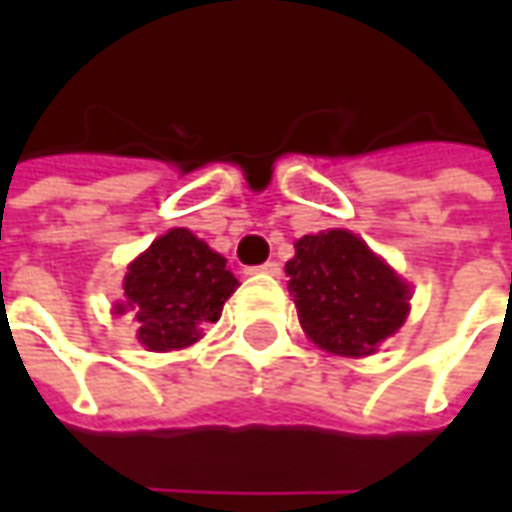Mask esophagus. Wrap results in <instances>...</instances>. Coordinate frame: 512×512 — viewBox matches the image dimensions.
<instances>
[{"instance_id": "esophagus-1", "label": "esophagus", "mask_w": 512, "mask_h": 512, "mask_svg": "<svg viewBox=\"0 0 512 512\" xmlns=\"http://www.w3.org/2000/svg\"><path fill=\"white\" fill-rule=\"evenodd\" d=\"M279 271H282V268H279L277 260H266V263H263V266L249 268V274H271V277H277Z\"/></svg>"}]
</instances>
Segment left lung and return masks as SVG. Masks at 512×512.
I'll return each instance as SVG.
<instances>
[{"label": "left lung", "mask_w": 512, "mask_h": 512, "mask_svg": "<svg viewBox=\"0 0 512 512\" xmlns=\"http://www.w3.org/2000/svg\"><path fill=\"white\" fill-rule=\"evenodd\" d=\"M285 274L304 332L332 354H373L406 321V282L348 230L304 235Z\"/></svg>", "instance_id": "obj_1"}]
</instances>
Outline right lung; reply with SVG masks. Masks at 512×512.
Listing matches in <instances>:
<instances>
[{
    "label": "right lung",
    "instance_id": "add662e5",
    "mask_svg": "<svg viewBox=\"0 0 512 512\" xmlns=\"http://www.w3.org/2000/svg\"><path fill=\"white\" fill-rule=\"evenodd\" d=\"M238 288L227 260L189 230H169L128 268V312L147 351H172L200 340L202 323L219 321L224 301Z\"/></svg>",
    "mask_w": 512,
    "mask_h": 512
}]
</instances>
